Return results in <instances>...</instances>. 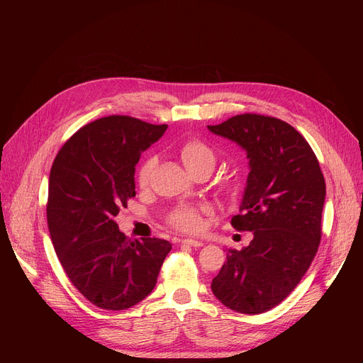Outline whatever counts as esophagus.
I'll list each match as a JSON object with an SVG mask.
<instances>
[{"mask_svg": "<svg viewBox=\"0 0 363 363\" xmlns=\"http://www.w3.org/2000/svg\"><path fill=\"white\" fill-rule=\"evenodd\" d=\"M182 242L184 245H191V247H203L201 240H196V239H192V238H186V239L182 240Z\"/></svg>", "mask_w": 363, "mask_h": 363, "instance_id": "obj_1", "label": "esophagus"}]
</instances>
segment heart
<instances>
[{
  "label": "heart",
  "mask_w": 363,
  "mask_h": 363,
  "mask_svg": "<svg viewBox=\"0 0 363 363\" xmlns=\"http://www.w3.org/2000/svg\"><path fill=\"white\" fill-rule=\"evenodd\" d=\"M180 157L192 174L203 168H213L215 167V151L211 145H207L204 140L199 138H191L184 140L180 147ZM156 157H147L138 169V184L139 188H147L151 174L156 168ZM223 189L228 195H236L239 184L233 179H227L223 184ZM208 213L207 207H194V206H179L168 216V223L172 228L179 230L183 233H196L203 227V215Z\"/></svg>",
  "instance_id": "obj_1"
}]
</instances>
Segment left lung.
<instances>
[{"instance_id": "8db88e82", "label": "left lung", "mask_w": 363, "mask_h": 363, "mask_svg": "<svg viewBox=\"0 0 363 363\" xmlns=\"http://www.w3.org/2000/svg\"><path fill=\"white\" fill-rule=\"evenodd\" d=\"M207 127L247 150L251 171L232 225L255 235L240 251L225 250L212 291L228 309L263 313L296 288L320 247L324 175L307 140L281 119L242 113Z\"/></svg>"}]
</instances>
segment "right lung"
<instances>
[{"label": "right lung", "instance_id": "1", "mask_svg": "<svg viewBox=\"0 0 363 363\" xmlns=\"http://www.w3.org/2000/svg\"><path fill=\"white\" fill-rule=\"evenodd\" d=\"M167 128L104 116L75 131L51 167L47 221L54 250L71 283L101 309L124 311L144 300L172 248L159 238L130 239L115 223L136 196L140 152Z\"/></svg>", "mask_w": 363, "mask_h": 363}]
</instances>
